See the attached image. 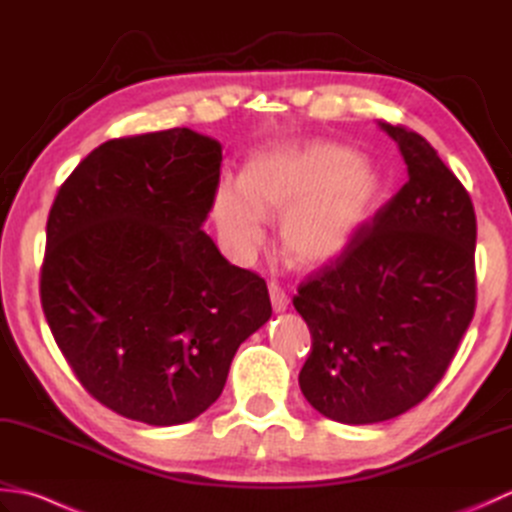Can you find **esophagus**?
<instances>
[{
    "label": "esophagus",
    "mask_w": 512,
    "mask_h": 512,
    "mask_svg": "<svg viewBox=\"0 0 512 512\" xmlns=\"http://www.w3.org/2000/svg\"><path fill=\"white\" fill-rule=\"evenodd\" d=\"M268 295H270V303H273L275 312H284L288 308V295L284 292V288L275 284V281H270L268 284Z\"/></svg>",
    "instance_id": "1"
}]
</instances>
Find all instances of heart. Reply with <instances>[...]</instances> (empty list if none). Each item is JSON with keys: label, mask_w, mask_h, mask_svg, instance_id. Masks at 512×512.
I'll return each mask as SVG.
<instances>
[{"label": "heart", "mask_w": 512, "mask_h": 512, "mask_svg": "<svg viewBox=\"0 0 512 512\" xmlns=\"http://www.w3.org/2000/svg\"><path fill=\"white\" fill-rule=\"evenodd\" d=\"M385 198L376 162L350 147L273 143L248 158L242 180L224 178L213 193V220L237 259L257 253L266 213L281 215V242L299 264L341 255Z\"/></svg>", "instance_id": "1"}]
</instances>
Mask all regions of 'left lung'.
<instances>
[{"instance_id":"8db88e82","label":"left lung","mask_w":512,"mask_h":512,"mask_svg":"<svg viewBox=\"0 0 512 512\" xmlns=\"http://www.w3.org/2000/svg\"><path fill=\"white\" fill-rule=\"evenodd\" d=\"M378 127L398 145L409 180L292 299L312 334L299 387L343 424L391 420L427 398L475 312L469 193L420 134Z\"/></svg>"}]
</instances>
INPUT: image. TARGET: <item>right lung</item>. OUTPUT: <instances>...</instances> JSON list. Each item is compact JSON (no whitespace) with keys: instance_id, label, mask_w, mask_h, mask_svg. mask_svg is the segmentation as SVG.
Wrapping results in <instances>:
<instances>
[{"instance_id":"obj_1","label":"right lung","mask_w":512,"mask_h":512,"mask_svg":"<svg viewBox=\"0 0 512 512\" xmlns=\"http://www.w3.org/2000/svg\"><path fill=\"white\" fill-rule=\"evenodd\" d=\"M220 165L222 145L189 127L114 138L50 209L43 314L81 385L129 420L198 418L273 314L266 281L202 231Z\"/></svg>"}]
</instances>
